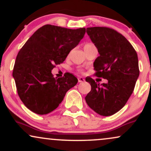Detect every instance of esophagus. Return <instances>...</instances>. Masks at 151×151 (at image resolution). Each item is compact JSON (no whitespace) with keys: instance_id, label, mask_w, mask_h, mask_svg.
Listing matches in <instances>:
<instances>
[{"instance_id":"1","label":"esophagus","mask_w":151,"mask_h":151,"mask_svg":"<svg viewBox=\"0 0 151 151\" xmlns=\"http://www.w3.org/2000/svg\"><path fill=\"white\" fill-rule=\"evenodd\" d=\"M84 81H85V80H84V79L83 77H80L78 78V81H79V82H84Z\"/></svg>"}]
</instances>
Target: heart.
<instances>
[{"label": "heart", "mask_w": 151, "mask_h": 151, "mask_svg": "<svg viewBox=\"0 0 151 151\" xmlns=\"http://www.w3.org/2000/svg\"><path fill=\"white\" fill-rule=\"evenodd\" d=\"M92 45H93L91 44V43H86L85 45H84V47H90Z\"/></svg>", "instance_id": "1"}]
</instances>
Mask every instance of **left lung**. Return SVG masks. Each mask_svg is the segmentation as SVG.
Listing matches in <instances>:
<instances>
[{
	"label": "left lung",
	"instance_id": "left-lung-1",
	"mask_svg": "<svg viewBox=\"0 0 151 151\" xmlns=\"http://www.w3.org/2000/svg\"><path fill=\"white\" fill-rule=\"evenodd\" d=\"M86 32L99 53L93 62L95 74L108 83L99 84L86 77L91 89L85 100L96 113L109 116L121 110L132 94L139 76L138 55L127 39L113 29L87 27Z\"/></svg>",
	"mask_w": 151,
	"mask_h": 151
}]
</instances>
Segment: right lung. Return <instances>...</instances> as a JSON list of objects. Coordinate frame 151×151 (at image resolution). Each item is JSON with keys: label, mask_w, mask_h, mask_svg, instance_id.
Wrapping results in <instances>:
<instances>
[{"label": "right lung", "mask_w": 151, "mask_h": 151, "mask_svg": "<svg viewBox=\"0 0 151 151\" xmlns=\"http://www.w3.org/2000/svg\"><path fill=\"white\" fill-rule=\"evenodd\" d=\"M86 29L45 25L27 40L17 55L13 72L19 97L27 109L44 115L58 107L77 84L73 74L55 78L52 70L65 60L84 37Z\"/></svg>", "instance_id": "1"}]
</instances>
